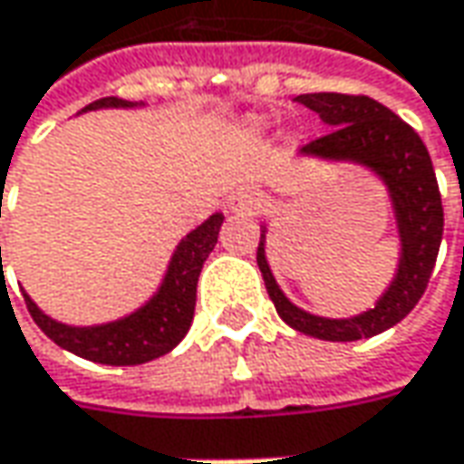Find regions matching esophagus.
<instances>
[{"label":"esophagus","instance_id":"1","mask_svg":"<svg viewBox=\"0 0 464 464\" xmlns=\"http://www.w3.org/2000/svg\"><path fill=\"white\" fill-rule=\"evenodd\" d=\"M229 208L237 211V214H258L263 208V196L253 188H237L229 196Z\"/></svg>","mask_w":464,"mask_h":464}]
</instances>
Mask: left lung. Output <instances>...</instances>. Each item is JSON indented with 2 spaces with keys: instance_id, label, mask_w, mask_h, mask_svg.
<instances>
[{
  "instance_id": "left-lung-1",
  "label": "left lung",
  "mask_w": 464,
  "mask_h": 464,
  "mask_svg": "<svg viewBox=\"0 0 464 464\" xmlns=\"http://www.w3.org/2000/svg\"><path fill=\"white\" fill-rule=\"evenodd\" d=\"M295 100L314 111L330 126L328 134L304 144L302 154L359 162L382 178L401 232V263L392 284L377 299L374 310L346 320L310 314L284 296L266 260V229L260 235L258 268L268 296L276 304L278 317L286 325L320 341L372 338L398 325L419 304L429 286L444 232V208L434 165L420 136L377 100L343 92H312Z\"/></svg>"
}]
</instances>
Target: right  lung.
I'll return each mask as SVG.
<instances>
[{"instance_id":"right-lung-1","label":"right lung","mask_w":464,"mask_h":464,"mask_svg":"<svg viewBox=\"0 0 464 464\" xmlns=\"http://www.w3.org/2000/svg\"><path fill=\"white\" fill-rule=\"evenodd\" d=\"M134 105H141V102H129V100L121 98H100L95 102H90L87 108H82V113L98 111V108H134ZM222 222V214H211L201 227H196L190 235H186L180 240V245L175 247V253H172V260H169L168 274L162 278L160 292L144 307H139L131 314L116 320V323L92 325V328H72V325L51 320L23 292L27 312L33 314L35 325L44 330L56 346L66 348V351L77 353L87 362L111 366H134L160 359L186 338L190 320H193V310H196V284H198V276H201V268H204L208 253L217 245Z\"/></svg>"}]
</instances>
